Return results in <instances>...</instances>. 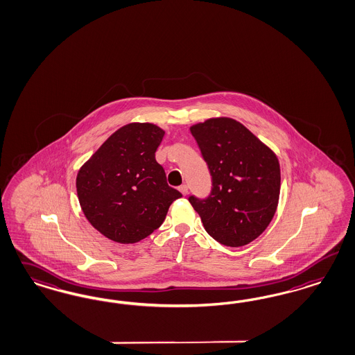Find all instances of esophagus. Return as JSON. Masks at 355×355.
<instances>
[{
    "label": "esophagus",
    "instance_id": "1",
    "mask_svg": "<svg viewBox=\"0 0 355 355\" xmlns=\"http://www.w3.org/2000/svg\"><path fill=\"white\" fill-rule=\"evenodd\" d=\"M180 191H181L184 196H186V194L189 193V187H187V184H181V186H180Z\"/></svg>",
    "mask_w": 355,
    "mask_h": 355
}]
</instances>
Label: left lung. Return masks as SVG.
<instances>
[{
  "label": "left lung",
  "instance_id": "obj_1",
  "mask_svg": "<svg viewBox=\"0 0 355 355\" xmlns=\"http://www.w3.org/2000/svg\"><path fill=\"white\" fill-rule=\"evenodd\" d=\"M212 177L206 199L190 196L205 230L225 246H244L263 232L278 207L281 168L277 155L232 118L190 127Z\"/></svg>",
  "mask_w": 355,
  "mask_h": 355
}]
</instances>
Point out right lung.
<instances>
[{"mask_svg":"<svg viewBox=\"0 0 355 355\" xmlns=\"http://www.w3.org/2000/svg\"><path fill=\"white\" fill-rule=\"evenodd\" d=\"M164 135L152 123L125 124L77 173V196L86 219L115 243L146 239L182 196L168 184L155 157Z\"/></svg>","mask_w":355,"mask_h":355,"instance_id":"1","label":"right lung"}]
</instances>
